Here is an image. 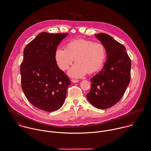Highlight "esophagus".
Listing matches in <instances>:
<instances>
[{
  "label": "esophagus",
  "mask_w": 151,
  "mask_h": 151,
  "mask_svg": "<svg viewBox=\"0 0 151 151\" xmlns=\"http://www.w3.org/2000/svg\"><path fill=\"white\" fill-rule=\"evenodd\" d=\"M71 81H72V83H77V82H79V80L72 79V80H71Z\"/></svg>",
  "instance_id": "obj_1"
}]
</instances>
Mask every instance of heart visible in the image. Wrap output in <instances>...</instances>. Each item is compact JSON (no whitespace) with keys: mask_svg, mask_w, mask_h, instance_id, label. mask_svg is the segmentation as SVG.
<instances>
[{"mask_svg":"<svg viewBox=\"0 0 151 151\" xmlns=\"http://www.w3.org/2000/svg\"><path fill=\"white\" fill-rule=\"evenodd\" d=\"M55 58L58 67L63 71L75 60L76 62L68 73L73 78H81L88 72L91 73L101 69L106 58V49L102 43L79 38L69 41L66 48L58 47Z\"/></svg>","mask_w":151,"mask_h":151,"instance_id":"heart-1","label":"heart"}]
</instances>
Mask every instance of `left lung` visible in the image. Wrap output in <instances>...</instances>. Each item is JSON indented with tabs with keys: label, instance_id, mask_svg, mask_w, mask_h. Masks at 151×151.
<instances>
[{
	"label": "left lung",
	"instance_id": "1",
	"mask_svg": "<svg viewBox=\"0 0 151 151\" xmlns=\"http://www.w3.org/2000/svg\"><path fill=\"white\" fill-rule=\"evenodd\" d=\"M95 36L105 46L107 57L103 68L91 79L86 97L94 107L106 109L120 100L129 85L131 62L125 47L111 36L105 33Z\"/></svg>",
	"mask_w": 151,
	"mask_h": 151
}]
</instances>
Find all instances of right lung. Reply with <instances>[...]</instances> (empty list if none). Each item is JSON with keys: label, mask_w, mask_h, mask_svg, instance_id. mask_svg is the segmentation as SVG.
<instances>
[{"label": "right lung", "mask_w": 151, "mask_h": 151, "mask_svg": "<svg viewBox=\"0 0 151 151\" xmlns=\"http://www.w3.org/2000/svg\"><path fill=\"white\" fill-rule=\"evenodd\" d=\"M68 35L42 32L24 50L20 65L22 88L31 103L44 111L60 109L70 84L55 58L58 45Z\"/></svg>", "instance_id": "add662e5"}]
</instances>
